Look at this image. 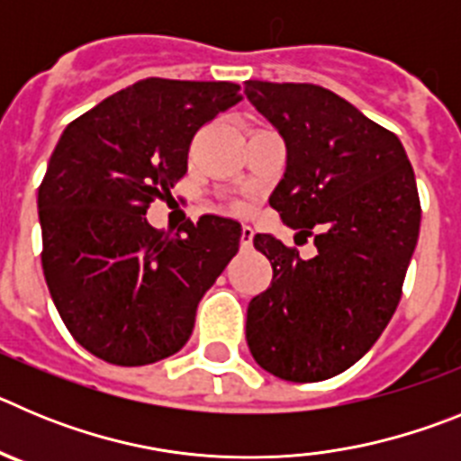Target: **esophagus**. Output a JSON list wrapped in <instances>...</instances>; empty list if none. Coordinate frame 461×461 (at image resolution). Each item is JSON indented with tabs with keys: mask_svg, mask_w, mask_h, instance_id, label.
<instances>
[{
	"mask_svg": "<svg viewBox=\"0 0 461 461\" xmlns=\"http://www.w3.org/2000/svg\"><path fill=\"white\" fill-rule=\"evenodd\" d=\"M251 242H254V228L242 226V230H240V247H242V249H249Z\"/></svg>",
	"mask_w": 461,
	"mask_h": 461,
	"instance_id": "34e87169",
	"label": "esophagus"
}]
</instances>
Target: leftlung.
<instances>
[{"label": "left lung", "instance_id": "1", "mask_svg": "<svg viewBox=\"0 0 461 461\" xmlns=\"http://www.w3.org/2000/svg\"><path fill=\"white\" fill-rule=\"evenodd\" d=\"M244 94L286 142L270 205L319 249L303 260L256 235L272 284L247 309V344L284 381H325L356 365L397 309L420 230L415 175L399 138L330 89L247 80Z\"/></svg>", "mask_w": 461, "mask_h": 461}]
</instances>
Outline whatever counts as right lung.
Wrapping results in <instances>:
<instances>
[{
  "instance_id": "obj_1",
  "label": "right lung",
  "mask_w": 461,
  "mask_h": 461,
  "mask_svg": "<svg viewBox=\"0 0 461 461\" xmlns=\"http://www.w3.org/2000/svg\"><path fill=\"white\" fill-rule=\"evenodd\" d=\"M240 99L235 83L148 78L64 129L39 186L41 263L92 356L140 367L189 341L201 297L238 254L240 223L205 214L168 235L145 214L186 175L195 131Z\"/></svg>"
}]
</instances>
